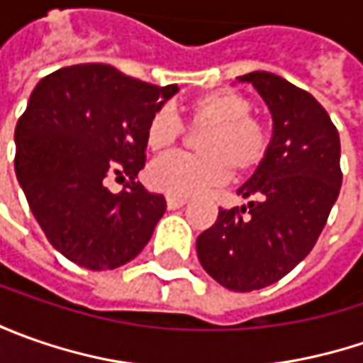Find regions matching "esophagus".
<instances>
[{
  "mask_svg": "<svg viewBox=\"0 0 363 363\" xmlns=\"http://www.w3.org/2000/svg\"><path fill=\"white\" fill-rule=\"evenodd\" d=\"M165 202H167V208H169V210H177V208H182V206L186 203V198H175V196H167V198H165Z\"/></svg>",
  "mask_w": 363,
  "mask_h": 363,
  "instance_id": "obj_1",
  "label": "esophagus"
}]
</instances>
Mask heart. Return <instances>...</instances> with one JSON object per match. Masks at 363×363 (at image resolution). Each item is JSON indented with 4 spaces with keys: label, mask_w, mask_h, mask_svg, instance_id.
Segmentation results:
<instances>
[{
    "label": "heart",
    "mask_w": 363,
    "mask_h": 363,
    "mask_svg": "<svg viewBox=\"0 0 363 363\" xmlns=\"http://www.w3.org/2000/svg\"><path fill=\"white\" fill-rule=\"evenodd\" d=\"M252 111L255 103L236 91L208 92L191 101L189 127L203 129L196 141L200 155L169 153L155 160L147 169L149 186L167 196L188 198L224 184L232 169L236 175L257 172L269 155L271 131ZM184 133L186 123L175 106L161 105L147 123V147L163 151Z\"/></svg>",
    "instance_id": "heart-1"
}]
</instances>
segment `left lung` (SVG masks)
<instances>
[{
	"mask_svg": "<svg viewBox=\"0 0 363 363\" xmlns=\"http://www.w3.org/2000/svg\"><path fill=\"white\" fill-rule=\"evenodd\" d=\"M250 82L272 115L267 160L238 189L248 208L220 210L198 236L203 271L230 291H257L291 272L311 252L340 196V133L313 94L271 72Z\"/></svg>",
	"mask_w": 363,
	"mask_h": 363,
	"instance_id": "8db88e82",
	"label": "left lung"
}]
</instances>
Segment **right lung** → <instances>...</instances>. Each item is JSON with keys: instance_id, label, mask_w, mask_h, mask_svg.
Returning <instances> with one entry per match:
<instances>
[{"instance_id": "add662e5", "label": "right lung", "mask_w": 363, "mask_h": 363, "mask_svg": "<svg viewBox=\"0 0 363 363\" xmlns=\"http://www.w3.org/2000/svg\"><path fill=\"white\" fill-rule=\"evenodd\" d=\"M177 86H155L108 64L44 77L16 125V175L50 244L78 267L117 269L149 242L165 198L147 191L145 129ZM127 174L121 192L104 186Z\"/></svg>"}]
</instances>
